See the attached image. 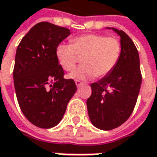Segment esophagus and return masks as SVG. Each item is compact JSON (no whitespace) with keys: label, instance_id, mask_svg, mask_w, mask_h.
<instances>
[{"label":"esophagus","instance_id":"1","mask_svg":"<svg viewBox=\"0 0 157 157\" xmlns=\"http://www.w3.org/2000/svg\"><path fill=\"white\" fill-rule=\"evenodd\" d=\"M75 84H76V86H78H78H82V85H83V83H82L81 81H78V80L75 81Z\"/></svg>","mask_w":157,"mask_h":157}]
</instances>
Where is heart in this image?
I'll list each match as a JSON object with an SVG mask.
<instances>
[{
	"label": "heart",
	"mask_w": 157,
	"mask_h": 157,
	"mask_svg": "<svg viewBox=\"0 0 157 157\" xmlns=\"http://www.w3.org/2000/svg\"><path fill=\"white\" fill-rule=\"evenodd\" d=\"M71 45L59 44L56 48V57L66 71L73 70L78 56H82V66L77 67L68 78L78 81L106 76L119 60L121 44L113 37L102 34H85L73 38Z\"/></svg>",
	"instance_id": "obj_1"
}]
</instances>
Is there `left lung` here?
Returning <instances> with one entry per match:
<instances>
[{
    "label": "left lung",
    "instance_id": "8db88e82",
    "mask_svg": "<svg viewBox=\"0 0 157 157\" xmlns=\"http://www.w3.org/2000/svg\"><path fill=\"white\" fill-rule=\"evenodd\" d=\"M106 29L113 30L120 37V58L108 75L91 84V95L86 101L91 124L102 130H113L130 117L142 84L135 44L124 31L114 27Z\"/></svg>",
    "mask_w": 157,
    "mask_h": 157
}]
</instances>
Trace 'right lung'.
<instances>
[{"mask_svg": "<svg viewBox=\"0 0 157 157\" xmlns=\"http://www.w3.org/2000/svg\"><path fill=\"white\" fill-rule=\"evenodd\" d=\"M71 34L66 27L40 22L19 44L15 54L13 83L22 113L42 129L56 126L77 91L75 82L64 78L56 48Z\"/></svg>", "mask_w": 157, "mask_h": 157, "instance_id": "add662e5", "label": "right lung"}]
</instances>
